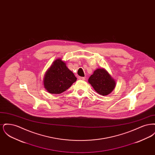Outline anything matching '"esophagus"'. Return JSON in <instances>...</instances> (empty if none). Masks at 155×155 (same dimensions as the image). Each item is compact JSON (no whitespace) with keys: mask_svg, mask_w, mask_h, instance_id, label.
Here are the masks:
<instances>
[{"mask_svg":"<svg viewBox=\"0 0 155 155\" xmlns=\"http://www.w3.org/2000/svg\"><path fill=\"white\" fill-rule=\"evenodd\" d=\"M78 79L81 80H85V77H78Z\"/></svg>","mask_w":155,"mask_h":155,"instance_id":"34e87169","label":"esophagus"}]
</instances>
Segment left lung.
Instances as JSON below:
<instances>
[{
    "mask_svg": "<svg viewBox=\"0 0 155 155\" xmlns=\"http://www.w3.org/2000/svg\"><path fill=\"white\" fill-rule=\"evenodd\" d=\"M89 83L101 95L110 94L116 87L115 80L104 68H97L89 78Z\"/></svg>",
    "mask_w": 155,
    "mask_h": 155,
    "instance_id": "obj_1",
    "label": "left lung"
}]
</instances>
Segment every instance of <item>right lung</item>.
<instances>
[{"label": "right lung", "instance_id": "add662e5", "mask_svg": "<svg viewBox=\"0 0 155 155\" xmlns=\"http://www.w3.org/2000/svg\"><path fill=\"white\" fill-rule=\"evenodd\" d=\"M77 80L74 73L61 59H56L46 72L44 78L45 88L50 93L60 94L69 88Z\"/></svg>", "mask_w": 155, "mask_h": 155}]
</instances>
